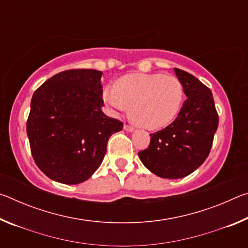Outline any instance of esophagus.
<instances>
[{
  "label": "esophagus",
  "instance_id": "34e87169",
  "mask_svg": "<svg viewBox=\"0 0 248 248\" xmlns=\"http://www.w3.org/2000/svg\"><path fill=\"white\" fill-rule=\"evenodd\" d=\"M124 129L125 130V131L132 132L133 130H134V127H133V125H130V124H125L124 125Z\"/></svg>",
  "mask_w": 248,
  "mask_h": 248
}]
</instances>
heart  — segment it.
Wrapping results in <instances>:
<instances>
[{
    "label": "heart",
    "instance_id": "1",
    "mask_svg": "<svg viewBox=\"0 0 248 248\" xmlns=\"http://www.w3.org/2000/svg\"><path fill=\"white\" fill-rule=\"evenodd\" d=\"M103 98L112 114L123 112L131 105L130 115L138 124L158 129L177 116L184 99L179 79L163 74H129L115 86L103 92Z\"/></svg>",
    "mask_w": 248,
    "mask_h": 248
}]
</instances>
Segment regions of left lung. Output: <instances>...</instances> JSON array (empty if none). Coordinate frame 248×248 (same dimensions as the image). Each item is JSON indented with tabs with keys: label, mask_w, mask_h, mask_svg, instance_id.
Listing matches in <instances>:
<instances>
[{
	"label": "left lung",
	"mask_w": 248,
	"mask_h": 248,
	"mask_svg": "<svg viewBox=\"0 0 248 248\" xmlns=\"http://www.w3.org/2000/svg\"><path fill=\"white\" fill-rule=\"evenodd\" d=\"M174 70L187 99L177 118L165 129L151 133L148 149L138 153L146 169L170 179L185 177L202 164L219 125L209 87L186 71Z\"/></svg>",
	"instance_id": "1"
}]
</instances>
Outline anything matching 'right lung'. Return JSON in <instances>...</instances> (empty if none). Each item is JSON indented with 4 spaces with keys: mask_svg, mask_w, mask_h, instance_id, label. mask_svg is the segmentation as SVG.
Returning a JSON list of instances; mask_svg holds the SVG:
<instances>
[{
    "mask_svg": "<svg viewBox=\"0 0 248 248\" xmlns=\"http://www.w3.org/2000/svg\"><path fill=\"white\" fill-rule=\"evenodd\" d=\"M103 73L72 69L47 79L35 91L26 130L33 161L49 178L85 182L106 154L108 139L124 124L102 111Z\"/></svg>",
    "mask_w": 248,
    "mask_h": 248,
    "instance_id": "1",
    "label": "right lung"
}]
</instances>
